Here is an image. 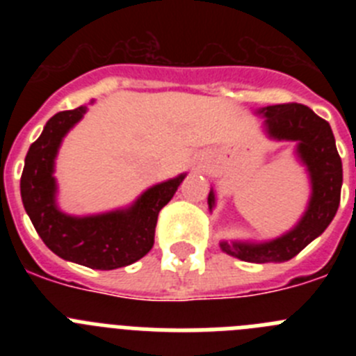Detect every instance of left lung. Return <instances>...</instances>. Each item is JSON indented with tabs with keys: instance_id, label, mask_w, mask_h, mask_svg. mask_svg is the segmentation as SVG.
I'll return each instance as SVG.
<instances>
[{
	"instance_id": "obj_1",
	"label": "left lung",
	"mask_w": 356,
	"mask_h": 356,
	"mask_svg": "<svg viewBox=\"0 0 356 356\" xmlns=\"http://www.w3.org/2000/svg\"><path fill=\"white\" fill-rule=\"evenodd\" d=\"M266 118L267 131L280 140H298V153L307 163L312 178V197L303 219L284 237L266 244L221 242L222 251L244 262H285L319 237L335 217L341 203L342 162L335 147V137L325 119L301 103H282L259 110ZM213 207V193L209 194Z\"/></svg>"
}]
</instances>
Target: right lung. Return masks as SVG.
I'll use <instances>...</instances> for the list:
<instances>
[{"label":"right lung","mask_w":356,"mask_h":356,"mask_svg":"<svg viewBox=\"0 0 356 356\" xmlns=\"http://www.w3.org/2000/svg\"><path fill=\"white\" fill-rule=\"evenodd\" d=\"M87 112V106L53 115L31 144L21 175V197L37 234L60 259L90 269L110 271L130 266L149 253L159 212L175 196L185 175L151 187L134 207L92 217H71L56 210L53 162L62 137Z\"/></svg>","instance_id":"right-lung-1"}]
</instances>
